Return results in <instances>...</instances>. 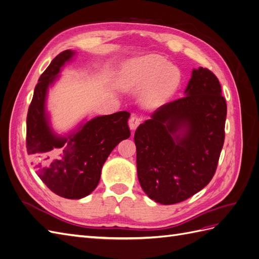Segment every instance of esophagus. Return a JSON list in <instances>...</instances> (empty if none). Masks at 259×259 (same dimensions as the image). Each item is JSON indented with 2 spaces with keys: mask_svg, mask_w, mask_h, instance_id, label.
<instances>
[{
  "mask_svg": "<svg viewBox=\"0 0 259 259\" xmlns=\"http://www.w3.org/2000/svg\"><path fill=\"white\" fill-rule=\"evenodd\" d=\"M143 121V117L142 116H138L136 114H133L131 116V119L128 121V124H130V127L131 130H136V127L138 126V125L142 123Z\"/></svg>",
  "mask_w": 259,
  "mask_h": 259,
  "instance_id": "obj_1",
  "label": "esophagus"
}]
</instances>
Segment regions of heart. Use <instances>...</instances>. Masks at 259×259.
I'll use <instances>...</instances> for the list:
<instances>
[{"label": "heart", "mask_w": 259, "mask_h": 259, "mask_svg": "<svg viewBox=\"0 0 259 259\" xmlns=\"http://www.w3.org/2000/svg\"><path fill=\"white\" fill-rule=\"evenodd\" d=\"M178 69L158 55H148L125 65L119 74L123 90L144 89L143 101L148 107H159L175 93L179 84Z\"/></svg>", "instance_id": "1"}]
</instances>
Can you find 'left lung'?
I'll return each instance as SVG.
<instances>
[{
	"label": "left lung",
	"instance_id": "left-lung-1",
	"mask_svg": "<svg viewBox=\"0 0 259 259\" xmlns=\"http://www.w3.org/2000/svg\"><path fill=\"white\" fill-rule=\"evenodd\" d=\"M222 94L217 76L200 67L192 71L186 96L163 105L137 127L138 180L151 200L165 205L183 202L213 178L225 142Z\"/></svg>",
	"mask_w": 259,
	"mask_h": 259
}]
</instances>
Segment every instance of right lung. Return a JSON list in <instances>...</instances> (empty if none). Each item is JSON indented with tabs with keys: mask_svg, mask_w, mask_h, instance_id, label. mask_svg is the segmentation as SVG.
Masks as SVG:
<instances>
[{
	"mask_svg": "<svg viewBox=\"0 0 259 259\" xmlns=\"http://www.w3.org/2000/svg\"><path fill=\"white\" fill-rule=\"evenodd\" d=\"M73 54L67 50L52 60L35 85L27 114L28 154L46 187L66 199H81L95 189L109 154L131 135L127 111L97 116L68 138L51 132L44 110L46 91Z\"/></svg>",
	"mask_w": 259,
	"mask_h": 259,
	"instance_id": "right-lung-1",
	"label": "right lung"
}]
</instances>
